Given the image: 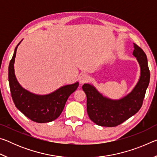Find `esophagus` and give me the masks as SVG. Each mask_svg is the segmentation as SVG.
Instances as JSON below:
<instances>
[{
  "mask_svg": "<svg viewBox=\"0 0 157 157\" xmlns=\"http://www.w3.org/2000/svg\"><path fill=\"white\" fill-rule=\"evenodd\" d=\"M89 80V76L86 74H82V75L79 77V82L80 84H84L85 82H87Z\"/></svg>",
  "mask_w": 157,
  "mask_h": 157,
  "instance_id": "34e87169",
  "label": "esophagus"
}]
</instances>
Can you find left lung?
Segmentation results:
<instances>
[{
	"label": "left lung",
	"instance_id": "1",
	"mask_svg": "<svg viewBox=\"0 0 157 157\" xmlns=\"http://www.w3.org/2000/svg\"><path fill=\"white\" fill-rule=\"evenodd\" d=\"M134 48L133 55L139 63L140 75L134 88L125 96L118 100L110 99L91 84H84L82 86L86 95L87 113L98 125L116 127L136 114L141 107L150 74L145 53L135 44Z\"/></svg>",
	"mask_w": 157,
	"mask_h": 157
}]
</instances>
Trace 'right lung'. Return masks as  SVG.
<instances>
[{
	"label": "right lung",
	"mask_w": 157,
	"mask_h": 157,
	"mask_svg": "<svg viewBox=\"0 0 157 157\" xmlns=\"http://www.w3.org/2000/svg\"><path fill=\"white\" fill-rule=\"evenodd\" d=\"M21 41L15 48L8 69L12 100L16 107L31 121L39 123H49L60 116L68 97L78 89L79 82L65 85L47 95L34 94L23 88L16 78L14 66L17 48Z\"/></svg>",
	"instance_id": "obj_1"
}]
</instances>
